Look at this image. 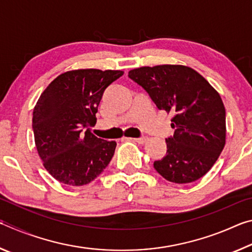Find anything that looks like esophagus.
I'll return each instance as SVG.
<instances>
[{"instance_id": "1", "label": "esophagus", "mask_w": 252, "mask_h": 252, "mask_svg": "<svg viewBox=\"0 0 252 252\" xmlns=\"http://www.w3.org/2000/svg\"><path fill=\"white\" fill-rule=\"evenodd\" d=\"M135 142H138V143H140V144H143L144 142L147 141V138L146 136H141V138H135V139H133Z\"/></svg>"}]
</instances>
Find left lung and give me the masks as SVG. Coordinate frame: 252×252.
I'll list each match as a JSON object with an SVG mask.
<instances>
[{
	"label": "left lung",
	"mask_w": 252,
	"mask_h": 252,
	"mask_svg": "<svg viewBox=\"0 0 252 252\" xmlns=\"http://www.w3.org/2000/svg\"><path fill=\"white\" fill-rule=\"evenodd\" d=\"M129 78L148 92L159 110L173 114L167 153L153 167L165 180L190 183L203 177L225 144V109L221 96L197 71L186 65L142 66Z\"/></svg>",
	"instance_id": "1"
}]
</instances>
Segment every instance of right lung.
I'll return each mask as SVG.
<instances>
[{
	"instance_id": "add662e5",
	"label": "right lung",
	"mask_w": 252,
	"mask_h": 252,
	"mask_svg": "<svg viewBox=\"0 0 252 252\" xmlns=\"http://www.w3.org/2000/svg\"><path fill=\"white\" fill-rule=\"evenodd\" d=\"M125 72L80 69L60 74L42 93L33 110L32 127L44 168L59 182L80 187L103 172L117 142L96 138L91 126L111 83Z\"/></svg>"
}]
</instances>
